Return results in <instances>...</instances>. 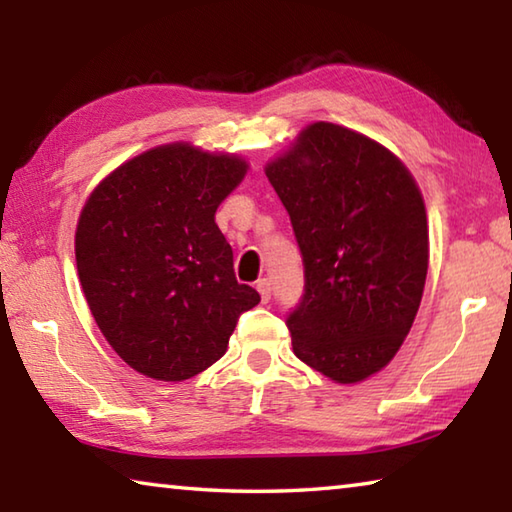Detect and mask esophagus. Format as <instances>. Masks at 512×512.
<instances>
[{
	"label": "esophagus",
	"mask_w": 512,
	"mask_h": 512,
	"mask_svg": "<svg viewBox=\"0 0 512 512\" xmlns=\"http://www.w3.org/2000/svg\"><path fill=\"white\" fill-rule=\"evenodd\" d=\"M257 291H259V296H262V302L271 300V282H268L266 277H262V280L257 282Z\"/></svg>",
	"instance_id": "34e87169"
}]
</instances>
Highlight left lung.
<instances>
[{"label":"left lung","instance_id":"left-lung-1","mask_svg":"<svg viewBox=\"0 0 512 512\" xmlns=\"http://www.w3.org/2000/svg\"><path fill=\"white\" fill-rule=\"evenodd\" d=\"M266 176L305 266L287 316L293 352L339 384L375 375L409 334L427 280L418 185L384 146L327 121L305 128Z\"/></svg>","mask_w":512,"mask_h":512}]
</instances>
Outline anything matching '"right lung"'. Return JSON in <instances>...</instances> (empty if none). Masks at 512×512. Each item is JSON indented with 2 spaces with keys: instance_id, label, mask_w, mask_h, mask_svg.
I'll use <instances>...</instances> for the list:
<instances>
[{
  "instance_id": "1",
  "label": "right lung",
  "mask_w": 512,
  "mask_h": 512,
  "mask_svg": "<svg viewBox=\"0 0 512 512\" xmlns=\"http://www.w3.org/2000/svg\"><path fill=\"white\" fill-rule=\"evenodd\" d=\"M246 176L235 155L167 144L121 164L76 228V266L94 320L146 377L210 368L259 293L239 284L216 207Z\"/></svg>"
}]
</instances>
